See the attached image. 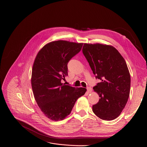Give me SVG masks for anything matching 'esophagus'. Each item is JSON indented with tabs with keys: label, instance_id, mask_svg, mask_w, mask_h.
Wrapping results in <instances>:
<instances>
[{
	"label": "esophagus",
	"instance_id": "1",
	"mask_svg": "<svg viewBox=\"0 0 147 147\" xmlns=\"http://www.w3.org/2000/svg\"><path fill=\"white\" fill-rule=\"evenodd\" d=\"M92 91V88L90 87H88L87 88V92L88 93H91Z\"/></svg>",
	"mask_w": 147,
	"mask_h": 147
}]
</instances>
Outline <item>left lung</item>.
I'll return each instance as SVG.
<instances>
[{"instance_id": "left-lung-1", "label": "left lung", "mask_w": 147, "mask_h": 147, "mask_svg": "<svg viewBox=\"0 0 147 147\" xmlns=\"http://www.w3.org/2000/svg\"><path fill=\"white\" fill-rule=\"evenodd\" d=\"M82 53L100 82L93 88L99 94L92 106L94 114L103 120L117 118L125 108L130 94V76L126 63L112 45L84 43Z\"/></svg>"}]
</instances>
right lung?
I'll return each mask as SVG.
<instances>
[{
    "mask_svg": "<svg viewBox=\"0 0 147 147\" xmlns=\"http://www.w3.org/2000/svg\"><path fill=\"white\" fill-rule=\"evenodd\" d=\"M83 43L58 40L45 44L34 59L31 84L35 100L50 119L68 116L77 100L86 91L61 82L67 76V63L81 50Z\"/></svg>",
    "mask_w": 147,
    "mask_h": 147,
    "instance_id": "right-lung-1",
    "label": "right lung"
}]
</instances>
